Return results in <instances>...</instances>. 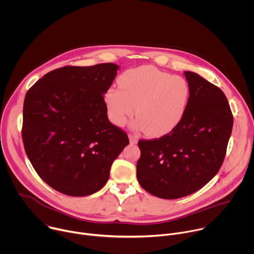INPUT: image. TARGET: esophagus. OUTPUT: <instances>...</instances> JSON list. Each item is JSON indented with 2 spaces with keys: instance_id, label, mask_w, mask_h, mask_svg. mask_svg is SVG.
<instances>
[{
  "instance_id": "obj_1",
  "label": "esophagus",
  "mask_w": 254,
  "mask_h": 254,
  "mask_svg": "<svg viewBox=\"0 0 254 254\" xmlns=\"http://www.w3.org/2000/svg\"><path fill=\"white\" fill-rule=\"evenodd\" d=\"M128 138H129V142L131 143V144H135V143H137V141H138V138H137V136L136 135H133V134H128Z\"/></svg>"
}]
</instances>
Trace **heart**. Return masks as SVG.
<instances>
[{
	"instance_id": "obj_1",
	"label": "heart",
	"mask_w": 254,
	"mask_h": 254,
	"mask_svg": "<svg viewBox=\"0 0 254 254\" xmlns=\"http://www.w3.org/2000/svg\"><path fill=\"white\" fill-rule=\"evenodd\" d=\"M118 87L111 86L104 94L110 120L123 127L133 115V129L160 136L173 130L183 120L190 99L188 81L153 66L131 68L120 77Z\"/></svg>"
}]
</instances>
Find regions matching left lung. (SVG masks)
<instances>
[{
    "label": "left lung",
    "instance_id": "8db88e82",
    "mask_svg": "<svg viewBox=\"0 0 254 254\" xmlns=\"http://www.w3.org/2000/svg\"><path fill=\"white\" fill-rule=\"evenodd\" d=\"M184 75L190 99L183 120L159 139L138 141V183L163 199L193 194L214 178L224 161L233 127L223 91L195 72L184 71Z\"/></svg>",
    "mask_w": 254,
    "mask_h": 254
}]
</instances>
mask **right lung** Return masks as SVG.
I'll return each mask as SVG.
<instances>
[{
  "label": "right lung",
  "instance_id": "obj_1",
  "mask_svg": "<svg viewBox=\"0 0 254 254\" xmlns=\"http://www.w3.org/2000/svg\"><path fill=\"white\" fill-rule=\"evenodd\" d=\"M120 66H65L50 71L26 93L22 137L40 178L73 197L99 191L111 167L128 144L107 118L103 94Z\"/></svg>",
  "mask_w": 254,
  "mask_h": 254
}]
</instances>
